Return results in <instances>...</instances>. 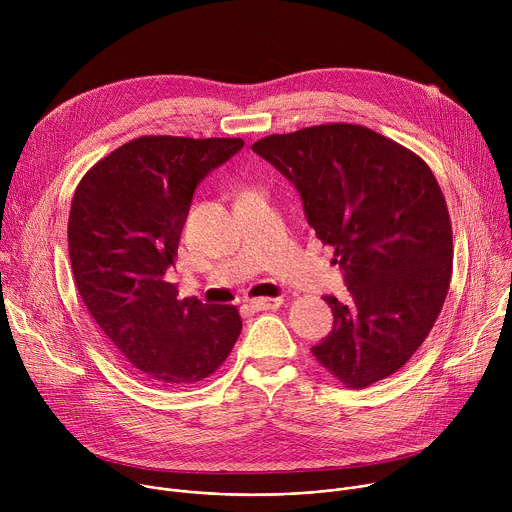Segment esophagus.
<instances>
[{
	"label": "esophagus",
	"mask_w": 512,
	"mask_h": 512,
	"mask_svg": "<svg viewBox=\"0 0 512 512\" xmlns=\"http://www.w3.org/2000/svg\"><path fill=\"white\" fill-rule=\"evenodd\" d=\"M283 304L281 298H257V300H249V308L257 310V312H267V310H277Z\"/></svg>",
	"instance_id": "obj_1"
}]
</instances>
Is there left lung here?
<instances>
[{
  "mask_svg": "<svg viewBox=\"0 0 512 512\" xmlns=\"http://www.w3.org/2000/svg\"><path fill=\"white\" fill-rule=\"evenodd\" d=\"M253 152L298 188L308 225L344 271L348 300L324 298L334 326L312 354L350 389L387 379L433 328L452 279V223L433 172L352 123L269 135Z\"/></svg>",
  "mask_w": 512,
  "mask_h": 512,
  "instance_id": "left-lung-1",
  "label": "left lung"
}]
</instances>
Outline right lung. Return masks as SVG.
I'll use <instances>...</instances> for the list:
<instances>
[{
	"label": "right lung",
	"mask_w": 512,
	"mask_h": 512,
	"mask_svg": "<svg viewBox=\"0 0 512 512\" xmlns=\"http://www.w3.org/2000/svg\"><path fill=\"white\" fill-rule=\"evenodd\" d=\"M243 145L143 135L97 162L72 198L68 255L79 294L111 344L160 387L206 379L241 334L235 306L180 300L164 275L196 186Z\"/></svg>",
	"instance_id": "obj_1"
}]
</instances>
